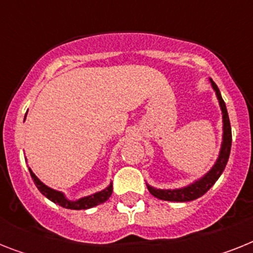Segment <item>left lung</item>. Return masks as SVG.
<instances>
[{
  "mask_svg": "<svg viewBox=\"0 0 253 253\" xmlns=\"http://www.w3.org/2000/svg\"><path fill=\"white\" fill-rule=\"evenodd\" d=\"M210 84H211L212 90L215 91L216 99L219 103L220 111H222V144H220L219 154L216 158L215 163L211 168L209 169L208 172L205 173L204 176H201L200 178H197L196 181H193L186 186L182 188H174V189H159L151 186L150 184H147V189L150 190V193L154 197L163 201H170V202H189V201H194L197 198H200L208 192L209 189L211 188L212 185L215 184V181L220 177V174L223 173L226 164L230 158V151H231V125H230V118H228L227 109H226V103H224L220 91L215 83L209 79Z\"/></svg>",
  "mask_w": 253,
  "mask_h": 253,
  "instance_id": "8db88e82",
  "label": "left lung"
}]
</instances>
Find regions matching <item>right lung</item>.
Listing matches in <instances>:
<instances>
[{
    "mask_svg": "<svg viewBox=\"0 0 253 253\" xmlns=\"http://www.w3.org/2000/svg\"><path fill=\"white\" fill-rule=\"evenodd\" d=\"M27 115V113H26ZM26 118V117H25ZM30 174L33 177L34 182L37 185V188L39 189V192L48 198L49 201H52L53 204L59 205L61 208L71 209V210H86V209L94 208L97 205H101L103 202H106L109 198H110L111 193H113V184H109L105 189L99 190V192H95L93 194H89V196L81 197L79 200H69L68 197L65 196L64 193L60 192V190H55V189L49 188L44 182H42L39 178L37 177V174L31 170V168H29Z\"/></svg>",
    "mask_w": 253,
    "mask_h": 253,
    "instance_id": "add662e5",
    "label": "right lung"
}]
</instances>
